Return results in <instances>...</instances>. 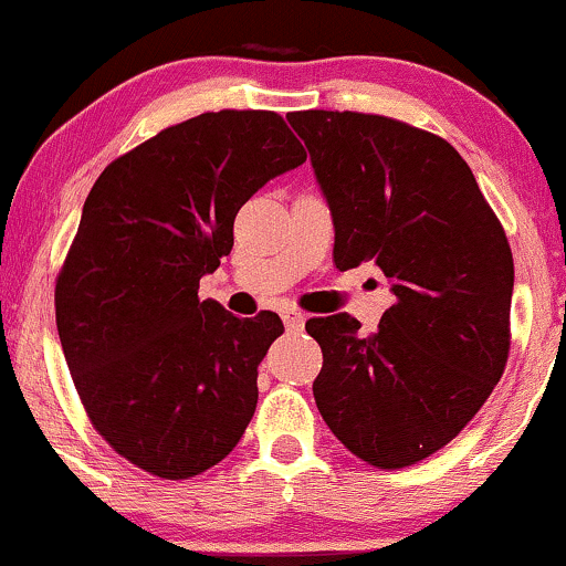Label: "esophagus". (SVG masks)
I'll return each mask as SVG.
<instances>
[{
	"instance_id": "obj_1",
	"label": "esophagus",
	"mask_w": 566,
	"mask_h": 566,
	"mask_svg": "<svg viewBox=\"0 0 566 566\" xmlns=\"http://www.w3.org/2000/svg\"><path fill=\"white\" fill-rule=\"evenodd\" d=\"M282 318H284V326H287L290 332H301L303 324H305V313L295 311V308L282 311Z\"/></svg>"
}]
</instances>
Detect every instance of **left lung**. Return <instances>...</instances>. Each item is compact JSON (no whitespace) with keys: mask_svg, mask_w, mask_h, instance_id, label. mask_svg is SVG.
<instances>
[{"mask_svg":"<svg viewBox=\"0 0 566 566\" xmlns=\"http://www.w3.org/2000/svg\"><path fill=\"white\" fill-rule=\"evenodd\" d=\"M287 120L329 202L335 265L374 261L395 295L366 337L348 313L305 324L324 353L313 398L360 461L411 467L464 430L506 369V231L442 136L353 111H301Z\"/></svg>","mask_w":566,"mask_h":566,"instance_id":"1","label":"left lung"}]
</instances>
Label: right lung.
<instances>
[{"instance_id": "right-lung-1", "label": "right lung", "mask_w": 566, "mask_h": 566, "mask_svg": "<svg viewBox=\"0 0 566 566\" xmlns=\"http://www.w3.org/2000/svg\"><path fill=\"white\" fill-rule=\"evenodd\" d=\"M271 111H218L115 158L84 202L54 282V316L88 421L163 480L227 459L258 403V364L284 324L200 301L265 181L305 163Z\"/></svg>"}]
</instances>
